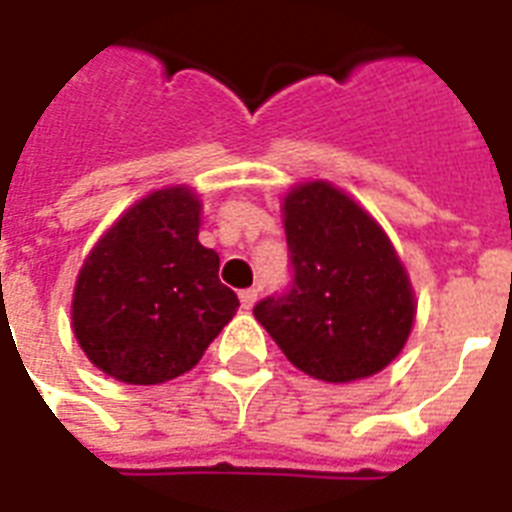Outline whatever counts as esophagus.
<instances>
[{"label":"esophagus","mask_w":512,"mask_h":512,"mask_svg":"<svg viewBox=\"0 0 512 512\" xmlns=\"http://www.w3.org/2000/svg\"><path fill=\"white\" fill-rule=\"evenodd\" d=\"M239 300H241V308H244V311H249V308L257 303V289H241Z\"/></svg>","instance_id":"34e87169"}]
</instances>
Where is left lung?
I'll return each instance as SVG.
<instances>
[{
  "label": "left lung",
  "instance_id": "8db88e82",
  "mask_svg": "<svg viewBox=\"0 0 512 512\" xmlns=\"http://www.w3.org/2000/svg\"><path fill=\"white\" fill-rule=\"evenodd\" d=\"M289 287L255 305L284 356L316 380L377 374L412 332L414 295L382 228L327 183L284 199Z\"/></svg>",
  "mask_w": 512,
  "mask_h": 512
}]
</instances>
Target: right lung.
<instances>
[{"label":"right lung","mask_w":512,"mask_h":512,"mask_svg":"<svg viewBox=\"0 0 512 512\" xmlns=\"http://www.w3.org/2000/svg\"><path fill=\"white\" fill-rule=\"evenodd\" d=\"M199 209L185 188L151 193L84 260L74 335L92 364L116 380H175L199 364L239 308L233 289L217 279V252L199 244Z\"/></svg>","instance_id":"1"}]
</instances>
